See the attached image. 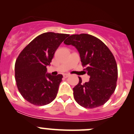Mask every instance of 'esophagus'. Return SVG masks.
<instances>
[{
    "instance_id": "34e87169",
    "label": "esophagus",
    "mask_w": 134,
    "mask_h": 134,
    "mask_svg": "<svg viewBox=\"0 0 134 134\" xmlns=\"http://www.w3.org/2000/svg\"><path fill=\"white\" fill-rule=\"evenodd\" d=\"M63 76H64V78H68V76H70V74H64Z\"/></svg>"
}]
</instances>
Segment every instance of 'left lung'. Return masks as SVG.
I'll use <instances>...</instances> for the list:
<instances>
[{"mask_svg": "<svg viewBox=\"0 0 134 134\" xmlns=\"http://www.w3.org/2000/svg\"><path fill=\"white\" fill-rule=\"evenodd\" d=\"M64 43L74 46L79 52L82 65L89 81L79 82L73 88L75 100L80 106L93 109L104 105L114 93L118 80V66L107 46L89 34L72 35Z\"/></svg>", "mask_w": 134, "mask_h": 134, "instance_id": "left-lung-1", "label": "left lung"}]
</instances>
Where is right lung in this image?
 Here are the masks:
<instances>
[{
  "label": "right lung",
  "instance_id": "obj_1",
  "mask_svg": "<svg viewBox=\"0 0 134 134\" xmlns=\"http://www.w3.org/2000/svg\"><path fill=\"white\" fill-rule=\"evenodd\" d=\"M68 34L47 32L36 37L22 50L15 65V80L23 97L35 105L50 103L56 97L62 74H47L54 53Z\"/></svg>",
  "mask_w": 134,
  "mask_h": 134
}]
</instances>
